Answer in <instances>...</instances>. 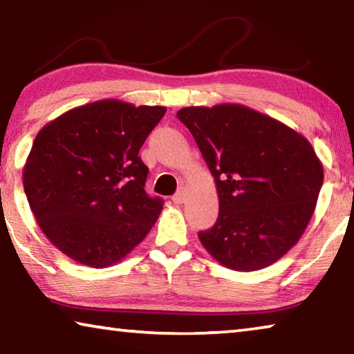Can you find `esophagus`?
Wrapping results in <instances>:
<instances>
[{
	"instance_id": "obj_1",
	"label": "esophagus",
	"mask_w": 354,
	"mask_h": 354,
	"mask_svg": "<svg viewBox=\"0 0 354 354\" xmlns=\"http://www.w3.org/2000/svg\"><path fill=\"white\" fill-rule=\"evenodd\" d=\"M171 200H173V203H175V205H181V203H184V192L179 190L178 194L173 195Z\"/></svg>"
}]
</instances>
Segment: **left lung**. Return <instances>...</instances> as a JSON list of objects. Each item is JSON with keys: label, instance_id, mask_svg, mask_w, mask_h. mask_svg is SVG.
<instances>
[{"label": "left lung", "instance_id": "obj_1", "mask_svg": "<svg viewBox=\"0 0 354 354\" xmlns=\"http://www.w3.org/2000/svg\"><path fill=\"white\" fill-rule=\"evenodd\" d=\"M176 117L211 170L218 217L200 242L215 261L254 272L281 259L306 230L323 165L306 137L242 104L192 106Z\"/></svg>", "mask_w": 354, "mask_h": 354}]
</instances>
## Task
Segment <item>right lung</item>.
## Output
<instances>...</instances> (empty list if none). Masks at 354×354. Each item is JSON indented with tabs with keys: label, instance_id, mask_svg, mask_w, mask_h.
Wrapping results in <instances>:
<instances>
[{
	"label": "right lung",
	"instance_id": "1",
	"mask_svg": "<svg viewBox=\"0 0 354 354\" xmlns=\"http://www.w3.org/2000/svg\"><path fill=\"white\" fill-rule=\"evenodd\" d=\"M165 111L100 100L39 131L23 187L40 230L70 259L113 266L156 223L164 201L145 192L148 167L139 151Z\"/></svg>",
	"mask_w": 354,
	"mask_h": 354
}]
</instances>
